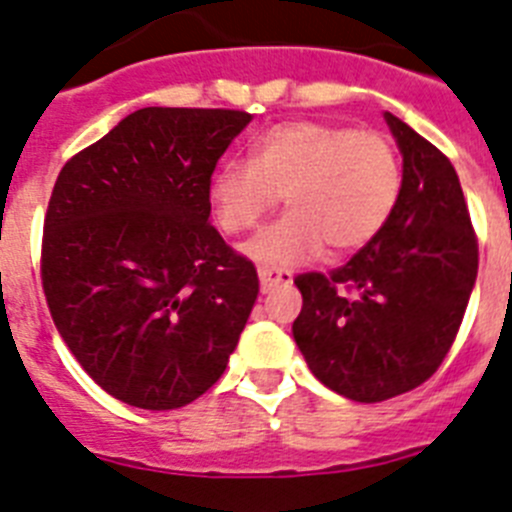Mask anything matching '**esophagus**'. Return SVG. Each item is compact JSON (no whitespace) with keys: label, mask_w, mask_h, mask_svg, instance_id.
Segmentation results:
<instances>
[{"label":"esophagus","mask_w":512,"mask_h":512,"mask_svg":"<svg viewBox=\"0 0 512 512\" xmlns=\"http://www.w3.org/2000/svg\"><path fill=\"white\" fill-rule=\"evenodd\" d=\"M259 282L264 292L274 287H289L292 284V274L284 269H271V266H259Z\"/></svg>","instance_id":"34e87169"}]
</instances>
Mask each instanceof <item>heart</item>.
I'll list each match as a JSON object with an SVG mask.
<instances>
[{
  "label": "heart",
  "mask_w": 512,
  "mask_h": 512,
  "mask_svg": "<svg viewBox=\"0 0 512 512\" xmlns=\"http://www.w3.org/2000/svg\"><path fill=\"white\" fill-rule=\"evenodd\" d=\"M402 189L397 148L384 133L318 120L271 125L253 143L251 161L230 158L210 176V205L228 235L256 228L287 202L279 223L246 243V256L289 269L374 241Z\"/></svg>",
  "instance_id": "heart-1"
}]
</instances>
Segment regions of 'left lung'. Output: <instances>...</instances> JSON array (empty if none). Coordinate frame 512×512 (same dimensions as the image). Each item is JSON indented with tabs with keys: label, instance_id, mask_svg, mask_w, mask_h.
<instances>
[{
	"label": "left lung",
	"instance_id": "obj_1",
	"mask_svg": "<svg viewBox=\"0 0 512 512\" xmlns=\"http://www.w3.org/2000/svg\"><path fill=\"white\" fill-rule=\"evenodd\" d=\"M402 153L395 212L374 241L330 274L295 279L292 333L310 372L338 395L382 402L433 377L459 333L479 248L454 166L384 112Z\"/></svg>",
	"mask_w": 512,
	"mask_h": 512
}]
</instances>
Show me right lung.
<instances>
[{"mask_svg": "<svg viewBox=\"0 0 512 512\" xmlns=\"http://www.w3.org/2000/svg\"><path fill=\"white\" fill-rule=\"evenodd\" d=\"M253 117L143 107L66 161L43 223L51 318L107 395L184 408L223 377L259 277L210 220V176Z\"/></svg>", "mask_w": 512, "mask_h": 512, "instance_id": "1", "label": "right lung"}]
</instances>
